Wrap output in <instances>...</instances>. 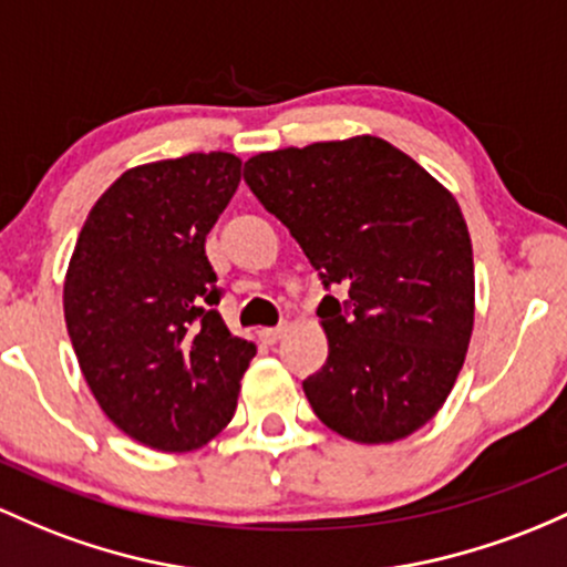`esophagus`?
<instances>
[{
  "instance_id": "1",
  "label": "esophagus",
  "mask_w": 567,
  "mask_h": 567,
  "mask_svg": "<svg viewBox=\"0 0 567 567\" xmlns=\"http://www.w3.org/2000/svg\"><path fill=\"white\" fill-rule=\"evenodd\" d=\"M258 336H260V341H264V344H277V341L285 336V326L264 328V331H258Z\"/></svg>"
}]
</instances>
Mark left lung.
Wrapping results in <instances>:
<instances>
[{
    "label": "left lung",
    "instance_id": "8db88e82",
    "mask_svg": "<svg viewBox=\"0 0 567 567\" xmlns=\"http://www.w3.org/2000/svg\"><path fill=\"white\" fill-rule=\"evenodd\" d=\"M245 183L341 293L317 307L328 360L303 379L315 414L360 444L420 431L474 331V250L455 196L379 136L252 155Z\"/></svg>",
    "mask_w": 567,
    "mask_h": 567
}]
</instances>
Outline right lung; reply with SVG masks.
<instances>
[{
	"label": "right lung",
	"instance_id": "right-lung-1",
	"mask_svg": "<svg viewBox=\"0 0 567 567\" xmlns=\"http://www.w3.org/2000/svg\"><path fill=\"white\" fill-rule=\"evenodd\" d=\"M239 177L231 153L123 172L85 217L66 269V331L93 398L158 452L220 433L255 358L217 312L223 288L204 250Z\"/></svg>",
	"mask_w": 567,
	"mask_h": 567
}]
</instances>
